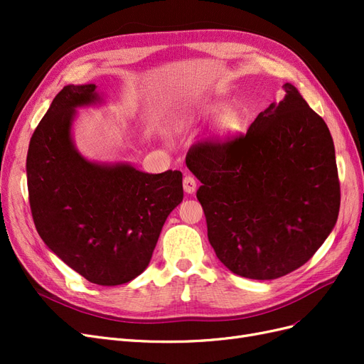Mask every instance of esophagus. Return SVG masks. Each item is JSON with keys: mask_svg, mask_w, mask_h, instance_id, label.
I'll list each match as a JSON object with an SVG mask.
<instances>
[{"mask_svg": "<svg viewBox=\"0 0 364 364\" xmlns=\"http://www.w3.org/2000/svg\"><path fill=\"white\" fill-rule=\"evenodd\" d=\"M196 188H197V183H196V179L193 178V176H185L183 178V190H185V193H188V194H193L194 191H196Z\"/></svg>", "mask_w": 364, "mask_h": 364, "instance_id": "esophagus-1", "label": "esophagus"}]
</instances>
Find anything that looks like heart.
Returning a JSON list of instances; mask_svg holds the SVG:
<instances>
[{
	"mask_svg": "<svg viewBox=\"0 0 364 364\" xmlns=\"http://www.w3.org/2000/svg\"><path fill=\"white\" fill-rule=\"evenodd\" d=\"M214 119L211 138L215 144H229L241 136L246 129V118L235 106H228L223 98H211L194 107L186 109L178 123L181 127L191 129Z\"/></svg>",
	"mask_w": 364,
	"mask_h": 364,
	"instance_id": "obj_1",
	"label": "heart"
}]
</instances>
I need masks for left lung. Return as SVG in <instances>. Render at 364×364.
<instances>
[{"label": "left lung", "instance_id": "1", "mask_svg": "<svg viewBox=\"0 0 364 364\" xmlns=\"http://www.w3.org/2000/svg\"><path fill=\"white\" fill-rule=\"evenodd\" d=\"M259 112L246 136L199 142L186 167L208 240L226 269L249 279H277L310 259L333 232L340 208L334 142L297 87Z\"/></svg>", "mask_w": 364, "mask_h": 364}]
</instances>
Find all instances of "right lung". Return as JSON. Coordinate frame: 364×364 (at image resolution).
<instances>
[{
	"label": "right lung",
	"instance_id": "add662e5",
	"mask_svg": "<svg viewBox=\"0 0 364 364\" xmlns=\"http://www.w3.org/2000/svg\"><path fill=\"white\" fill-rule=\"evenodd\" d=\"M105 105L94 83L68 85L33 134L27 186L39 237L92 284L135 279L151 259L165 220L183 199L182 173L87 159L73 136L77 109Z\"/></svg>",
	"mask_w": 364,
	"mask_h": 364
}]
</instances>
